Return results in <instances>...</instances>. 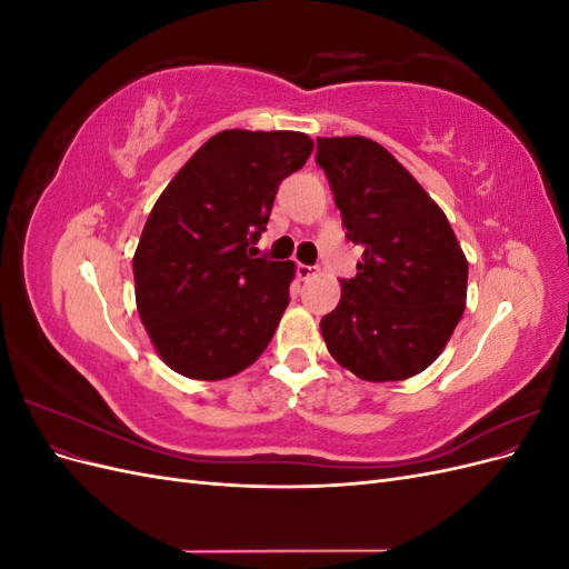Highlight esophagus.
I'll return each mask as SVG.
<instances>
[{
    "instance_id": "34e87169",
    "label": "esophagus",
    "mask_w": 569,
    "mask_h": 569,
    "mask_svg": "<svg viewBox=\"0 0 569 569\" xmlns=\"http://www.w3.org/2000/svg\"><path fill=\"white\" fill-rule=\"evenodd\" d=\"M316 274H318V268H313V266H306V263H299V266H297V278L303 280V282L316 278Z\"/></svg>"
}]
</instances>
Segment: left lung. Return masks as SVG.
<instances>
[{
  "instance_id": "obj_1",
  "label": "left lung",
  "mask_w": 569,
  "mask_h": 569,
  "mask_svg": "<svg viewBox=\"0 0 569 569\" xmlns=\"http://www.w3.org/2000/svg\"><path fill=\"white\" fill-rule=\"evenodd\" d=\"M341 222L363 247L320 320L327 351L366 382H399L439 358L468 299V258L422 184L368 137H318Z\"/></svg>"
}]
</instances>
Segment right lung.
<instances>
[{
    "mask_svg": "<svg viewBox=\"0 0 569 569\" xmlns=\"http://www.w3.org/2000/svg\"><path fill=\"white\" fill-rule=\"evenodd\" d=\"M313 140L295 130H222L168 182L132 256L137 313L163 363L226 380L256 363L289 303L295 261L249 251L280 182Z\"/></svg>",
    "mask_w": 569,
    "mask_h": 569,
    "instance_id": "right-lung-1",
    "label": "right lung"
}]
</instances>
